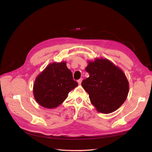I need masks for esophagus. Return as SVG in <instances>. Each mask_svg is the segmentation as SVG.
Segmentation results:
<instances>
[{
  "label": "esophagus",
  "instance_id": "34e87169",
  "mask_svg": "<svg viewBox=\"0 0 152 152\" xmlns=\"http://www.w3.org/2000/svg\"><path fill=\"white\" fill-rule=\"evenodd\" d=\"M77 82H78V83L80 85L81 83V82H82V79H78L77 80Z\"/></svg>",
  "mask_w": 152,
  "mask_h": 152
}]
</instances>
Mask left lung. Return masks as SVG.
Masks as SVG:
<instances>
[{
	"mask_svg": "<svg viewBox=\"0 0 152 152\" xmlns=\"http://www.w3.org/2000/svg\"><path fill=\"white\" fill-rule=\"evenodd\" d=\"M86 71L89 77L82 81L81 86L97 110L110 113L118 110L129 92L128 81L124 72L105 58L90 61Z\"/></svg>",
	"mask_w": 152,
	"mask_h": 152,
	"instance_id": "8db88e82",
	"label": "left lung"
}]
</instances>
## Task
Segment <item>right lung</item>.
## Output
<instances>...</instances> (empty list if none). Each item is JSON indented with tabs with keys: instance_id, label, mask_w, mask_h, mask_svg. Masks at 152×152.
I'll use <instances>...</instances> for the list:
<instances>
[{
	"instance_id": "obj_1",
	"label": "right lung",
	"mask_w": 152,
	"mask_h": 152,
	"mask_svg": "<svg viewBox=\"0 0 152 152\" xmlns=\"http://www.w3.org/2000/svg\"><path fill=\"white\" fill-rule=\"evenodd\" d=\"M65 62L49 64L37 77L33 94L37 102L46 108H55L62 103L69 93L77 86Z\"/></svg>"
}]
</instances>
